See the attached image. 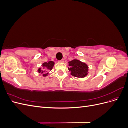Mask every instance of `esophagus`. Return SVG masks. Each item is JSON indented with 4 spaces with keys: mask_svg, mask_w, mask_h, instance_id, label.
<instances>
[{
    "mask_svg": "<svg viewBox=\"0 0 128 128\" xmlns=\"http://www.w3.org/2000/svg\"><path fill=\"white\" fill-rule=\"evenodd\" d=\"M59 62H61V63H64V59H62L61 60L59 61Z\"/></svg>",
    "mask_w": 128,
    "mask_h": 128,
    "instance_id": "34e87169",
    "label": "esophagus"
}]
</instances>
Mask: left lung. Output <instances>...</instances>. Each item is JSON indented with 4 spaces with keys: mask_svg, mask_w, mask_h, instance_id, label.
Listing matches in <instances>:
<instances>
[{
    "mask_svg": "<svg viewBox=\"0 0 128 128\" xmlns=\"http://www.w3.org/2000/svg\"><path fill=\"white\" fill-rule=\"evenodd\" d=\"M68 70L70 74L78 78H84L88 73V66L86 63L77 59H74L69 61Z\"/></svg>",
    "mask_w": 128,
    "mask_h": 128,
    "instance_id": "8db88e82",
    "label": "left lung"
}]
</instances>
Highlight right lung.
I'll list each match as a JSON object with an SVG mask.
<instances>
[{
    "mask_svg": "<svg viewBox=\"0 0 128 128\" xmlns=\"http://www.w3.org/2000/svg\"><path fill=\"white\" fill-rule=\"evenodd\" d=\"M54 65V62L52 61H50L48 62H45L42 64V67L38 69V72L40 73L43 77H46L48 75V70L51 71L53 68Z\"/></svg>",
    "mask_w": 128,
    "mask_h": 128,
    "instance_id": "add662e5",
    "label": "right lung"
}]
</instances>
